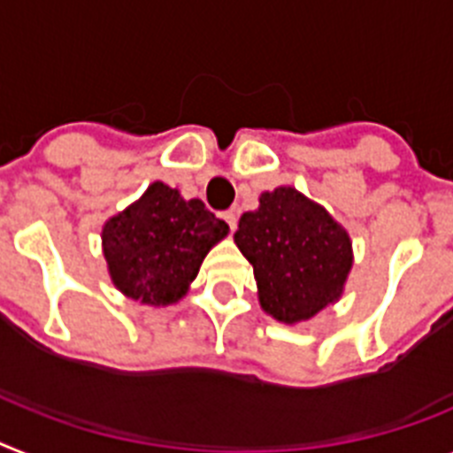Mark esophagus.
<instances>
[{"instance_id":"1","label":"esophagus","mask_w":453,"mask_h":453,"mask_svg":"<svg viewBox=\"0 0 453 453\" xmlns=\"http://www.w3.org/2000/svg\"><path fill=\"white\" fill-rule=\"evenodd\" d=\"M223 219H226V223L230 226V230L237 227V214H234L233 209H230V211H223Z\"/></svg>"}]
</instances>
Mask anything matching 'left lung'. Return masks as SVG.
<instances>
[{"label":"left lung","mask_w":453,"mask_h":453,"mask_svg":"<svg viewBox=\"0 0 453 453\" xmlns=\"http://www.w3.org/2000/svg\"><path fill=\"white\" fill-rule=\"evenodd\" d=\"M234 244L253 265L265 313L285 325L338 302L352 269L345 227L292 186L262 193L260 207L239 219Z\"/></svg>","instance_id":"1"}]
</instances>
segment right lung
I'll return each mask as SVG.
<instances>
[{
    "mask_svg": "<svg viewBox=\"0 0 453 453\" xmlns=\"http://www.w3.org/2000/svg\"><path fill=\"white\" fill-rule=\"evenodd\" d=\"M227 230L203 200H184L177 188L154 181L140 200L105 220L101 242L110 279L140 303H177Z\"/></svg>",
    "mask_w": 453,
    "mask_h": 453,
    "instance_id": "obj_1",
    "label": "right lung"
}]
</instances>
